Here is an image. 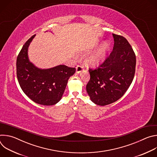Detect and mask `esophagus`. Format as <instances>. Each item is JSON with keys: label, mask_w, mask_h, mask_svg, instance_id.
<instances>
[{"label": "esophagus", "mask_w": 157, "mask_h": 157, "mask_svg": "<svg viewBox=\"0 0 157 157\" xmlns=\"http://www.w3.org/2000/svg\"><path fill=\"white\" fill-rule=\"evenodd\" d=\"M83 68H84V67H83L82 66H81V65H78V66H76V73H81V72L83 70Z\"/></svg>", "instance_id": "obj_1"}]
</instances>
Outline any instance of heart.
I'll use <instances>...</instances> for the list:
<instances>
[{"label":"heart","mask_w":157,"mask_h":157,"mask_svg":"<svg viewBox=\"0 0 157 157\" xmlns=\"http://www.w3.org/2000/svg\"><path fill=\"white\" fill-rule=\"evenodd\" d=\"M109 50L108 44L105 42L102 43L98 48L86 59V64L92 67L99 66L104 60Z\"/></svg>","instance_id":"b5f03b06"}]
</instances>
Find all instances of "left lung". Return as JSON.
Returning a JSON list of instances; mask_svg holds the SVG:
<instances>
[{
	"instance_id": "1",
	"label": "left lung",
	"mask_w": 157,
	"mask_h": 157,
	"mask_svg": "<svg viewBox=\"0 0 157 157\" xmlns=\"http://www.w3.org/2000/svg\"><path fill=\"white\" fill-rule=\"evenodd\" d=\"M113 52L98 69H89L90 80L86 91L91 101L105 105L119 99L131 84L136 71V57L122 36L113 34Z\"/></svg>"
}]
</instances>
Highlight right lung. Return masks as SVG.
I'll use <instances>...</instances> for the list:
<instances>
[{
	"label": "right lung",
	"mask_w": 157,
	"mask_h": 157,
	"mask_svg": "<svg viewBox=\"0 0 157 157\" xmlns=\"http://www.w3.org/2000/svg\"><path fill=\"white\" fill-rule=\"evenodd\" d=\"M35 35L26 41L17 56V76L22 91L30 99L41 105H52L61 100L76 69L63 64L48 69L35 66L29 60L28 49Z\"/></svg>",
	"instance_id": "obj_1"
}]
</instances>
